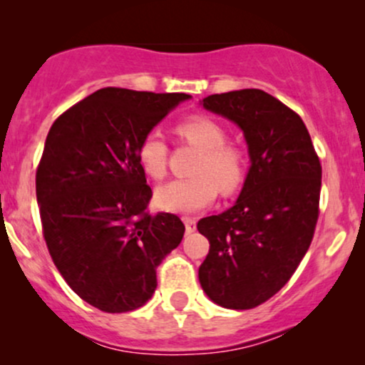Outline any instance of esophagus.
Listing matches in <instances>:
<instances>
[{
	"mask_svg": "<svg viewBox=\"0 0 365 365\" xmlns=\"http://www.w3.org/2000/svg\"><path fill=\"white\" fill-rule=\"evenodd\" d=\"M183 223H185V230H187V233H192V232H195V228H197V220L195 217H183Z\"/></svg>",
	"mask_w": 365,
	"mask_h": 365,
	"instance_id": "esophagus-1",
	"label": "esophagus"
}]
</instances>
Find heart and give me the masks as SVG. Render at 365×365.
Segmentation results:
<instances>
[{
  "label": "heart",
  "mask_w": 365,
  "mask_h": 365,
  "mask_svg": "<svg viewBox=\"0 0 365 365\" xmlns=\"http://www.w3.org/2000/svg\"><path fill=\"white\" fill-rule=\"evenodd\" d=\"M187 144L200 150L192 178L171 180L156 190V204L171 212H195L211 206L217 187L225 194L240 188L247 175V154L238 144L228 142V130L206 115L183 120L177 127ZM140 168L150 178L161 180L168 166V144L159 130H150L137 145Z\"/></svg>",
  "instance_id": "1"
}]
</instances>
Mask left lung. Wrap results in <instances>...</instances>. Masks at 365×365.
Instances as JSON below:
<instances>
[{"label":"left lung","instance_id":"left-lung-1","mask_svg":"<svg viewBox=\"0 0 365 365\" xmlns=\"http://www.w3.org/2000/svg\"><path fill=\"white\" fill-rule=\"evenodd\" d=\"M202 103L244 130L252 166L235 206L197 223L211 244L199 282L212 302L245 311L282 290L309 250L321 161L302 118L267 92L232 91Z\"/></svg>","mask_w":365,"mask_h":365}]
</instances>
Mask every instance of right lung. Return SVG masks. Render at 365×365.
<instances>
[{
    "label": "right lung",
    "mask_w": 365,
    "mask_h": 365,
    "mask_svg": "<svg viewBox=\"0 0 365 365\" xmlns=\"http://www.w3.org/2000/svg\"><path fill=\"white\" fill-rule=\"evenodd\" d=\"M188 98L104 87L49 128L36 171L43 235L63 279L99 311L142 307L158 266L182 242L177 215L149 212L153 190L137 145Z\"/></svg>",
    "instance_id": "obj_1"
}]
</instances>
